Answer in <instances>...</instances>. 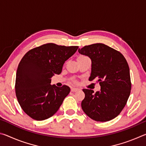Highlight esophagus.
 <instances>
[{
  "mask_svg": "<svg viewBox=\"0 0 146 146\" xmlns=\"http://www.w3.org/2000/svg\"><path fill=\"white\" fill-rule=\"evenodd\" d=\"M78 90H79V89H78V88H71V91H72V92H76V91H78Z\"/></svg>",
  "mask_w": 146,
  "mask_h": 146,
  "instance_id": "obj_1",
  "label": "esophagus"
}]
</instances>
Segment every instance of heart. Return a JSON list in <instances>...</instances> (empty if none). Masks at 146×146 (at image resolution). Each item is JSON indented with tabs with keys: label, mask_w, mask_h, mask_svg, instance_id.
Listing matches in <instances>:
<instances>
[{
	"label": "heart",
	"mask_w": 146,
	"mask_h": 146,
	"mask_svg": "<svg viewBox=\"0 0 146 146\" xmlns=\"http://www.w3.org/2000/svg\"><path fill=\"white\" fill-rule=\"evenodd\" d=\"M86 57V56H83V55H80V56H78V58H77V60H78V59H81V58H85Z\"/></svg>",
	"instance_id": "1"
}]
</instances>
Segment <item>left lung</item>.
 Here are the masks:
<instances>
[{"instance_id":"8db88e82","label":"left lung","mask_w":146,"mask_h":146,"mask_svg":"<svg viewBox=\"0 0 146 146\" xmlns=\"http://www.w3.org/2000/svg\"><path fill=\"white\" fill-rule=\"evenodd\" d=\"M79 53L91 60L89 80L97 79L100 91L84 89L85 98L81 106L86 115L95 121L107 122L120 114L129 97V68L119 51L104 44L97 43L78 49Z\"/></svg>"}]
</instances>
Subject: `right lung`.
Returning <instances> with one entry per match:
<instances>
[{
    "label": "right lung",
    "mask_w": 146,
    "mask_h": 146,
    "mask_svg": "<svg viewBox=\"0 0 146 146\" xmlns=\"http://www.w3.org/2000/svg\"><path fill=\"white\" fill-rule=\"evenodd\" d=\"M78 48L46 44L29 50L20 62L16 73V96L24 111L33 119L44 120L52 117L70 93L67 86L51 85V78L60 74L64 62Z\"/></svg>",
    "instance_id": "obj_1"
}]
</instances>
